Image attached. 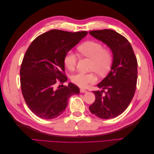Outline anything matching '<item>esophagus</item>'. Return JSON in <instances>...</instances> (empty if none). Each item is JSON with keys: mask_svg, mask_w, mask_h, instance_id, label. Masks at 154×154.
Masks as SVG:
<instances>
[{"mask_svg": "<svg viewBox=\"0 0 154 154\" xmlns=\"http://www.w3.org/2000/svg\"><path fill=\"white\" fill-rule=\"evenodd\" d=\"M87 91L85 89H83V88H80V92H82V93H85V92H87Z\"/></svg>", "mask_w": 154, "mask_h": 154, "instance_id": "34e87169", "label": "esophagus"}]
</instances>
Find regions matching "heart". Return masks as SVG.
<instances>
[{
    "label": "heart",
    "mask_w": 154,
    "mask_h": 154,
    "mask_svg": "<svg viewBox=\"0 0 154 154\" xmlns=\"http://www.w3.org/2000/svg\"><path fill=\"white\" fill-rule=\"evenodd\" d=\"M80 53L92 60L91 69L96 71L100 76H105L111 69L113 62V54L109 48H103V45L94 40H88L78 46ZM77 55L72 50L65 54L63 63L70 71H73L76 66ZM97 76L94 72H79L71 77V81L76 85L85 88L97 81Z\"/></svg>",
    "instance_id": "1"
}]
</instances>
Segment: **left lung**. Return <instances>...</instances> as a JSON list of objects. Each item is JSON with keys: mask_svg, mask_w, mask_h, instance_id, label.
Returning <instances> with one entry per match:
<instances>
[{"mask_svg": "<svg viewBox=\"0 0 154 154\" xmlns=\"http://www.w3.org/2000/svg\"><path fill=\"white\" fill-rule=\"evenodd\" d=\"M89 33L106 44L113 53L111 71L97 85L103 90L93 91L96 99L89 110L102 119L116 118L127 108L136 92L137 58L128 40L116 31L106 29Z\"/></svg>", "mask_w": 154, "mask_h": 154, "instance_id": "left-lung-1", "label": "left lung"}]
</instances>
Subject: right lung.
I'll use <instances>...</instances> for the list:
<instances>
[{
	"mask_svg": "<svg viewBox=\"0 0 154 154\" xmlns=\"http://www.w3.org/2000/svg\"><path fill=\"white\" fill-rule=\"evenodd\" d=\"M87 35V31L50 30L37 36L27 49L20 70L21 91L27 106L38 117L57 118L70 96L80 93L72 83L57 90L54 85L67 81L64 56Z\"/></svg>",
	"mask_w": 154,
	"mask_h": 154,
	"instance_id": "add662e5",
	"label": "right lung"
}]
</instances>
